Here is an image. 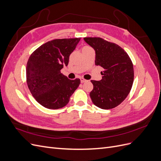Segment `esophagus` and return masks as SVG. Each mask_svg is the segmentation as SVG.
Instances as JSON below:
<instances>
[{
    "label": "esophagus",
    "mask_w": 161,
    "mask_h": 161,
    "mask_svg": "<svg viewBox=\"0 0 161 161\" xmlns=\"http://www.w3.org/2000/svg\"><path fill=\"white\" fill-rule=\"evenodd\" d=\"M80 79L81 83H83V82H86V79H85L84 78H82H82H80Z\"/></svg>",
    "instance_id": "esophagus-1"
}]
</instances>
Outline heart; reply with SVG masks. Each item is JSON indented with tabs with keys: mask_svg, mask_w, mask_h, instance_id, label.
Wrapping results in <instances>:
<instances>
[{
	"mask_svg": "<svg viewBox=\"0 0 161 161\" xmlns=\"http://www.w3.org/2000/svg\"><path fill=\"white\" fill-rule=\"evenodd\" d=\"M84 47H88V46H85V47H83V48H84Z\"/></svg>",
	"mask_w": 161,
	"mask_h": 161,
	"instance_id": "1",
	"label": "heart"
}]
</instances>
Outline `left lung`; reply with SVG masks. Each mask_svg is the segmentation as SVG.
Returning a JSON list of instances; mask_svg holds the SVG:
<instances>
[{
	"instance_id": "left-lung-1",
	"label": "left lung",
	"mask_w": 161,
	"mask_h": 161,
	"mask_svg": "<svg viewBox=\"0 0 161 161\" xmlns=\"http://www.w3.org/2000/svg\"><path fill=\"white\" fill-rule=\"evenodd\" d=\"M84 40L95 51V65L104 69L101 80H91L93 85L91 99L101 109H113L122 103L131 91L134 75L132 62L116 43L101 37H85Z\"/></svg>"
}]
</instances>
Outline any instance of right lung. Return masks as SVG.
<instances>
[{
  "label": "right lung",
  "mask_w": 161,
  "mask_h": 161,
  "mask_svg": "<svg viewBox=\"0 0 161 161\" xmlns=\"http://www.w3.org/2000/svg\"><path fill=\"white\" fill-rule=\"evenodd\" d=\"M79 38L56 39L39 47L29 58L26 67L28 88L39 103L47 109L66 106L80 83L79 79L70 80L60 70L68 66L70 53Z\"/></svg>",
  "instance_id": "obj_1"
}]
</instances>
